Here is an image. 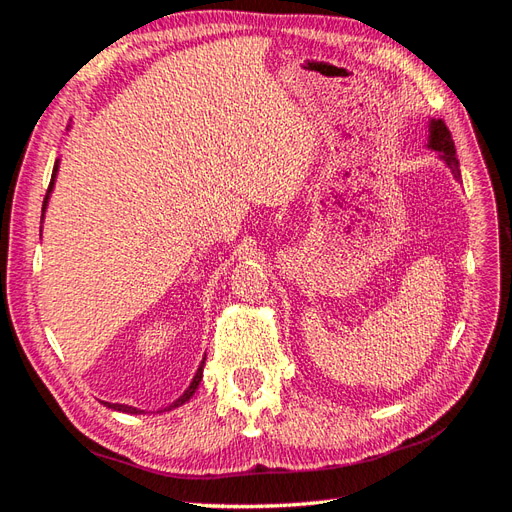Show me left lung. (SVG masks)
Segmentation results:
<instances>
[{"label":"left lung","mask_w":512,"mask_h":512,"mask_svg":"<svg viewBox=\"0 0 512 512\" xmlns=\"http://www.w3.org/2000/svg\"><path fill=\"white\" fill-rule=\"evenodd\" d=\"M427 147L438 151V158L451 168L453 177L459 181L461 179V170H459V160L455 156V143H453V136L448 132L446 123L442 119H431L429 121V141Z\"/></svg>","instance_id":"1"}]
</instances>
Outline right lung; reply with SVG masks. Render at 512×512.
Here are the masks:
<instances>
[{
  "label": "right lung",
  "mask_w": 512,
  "mask_h": 512,
  "mask_svg": "<svg viewBox=\"0 0 512 512\" xmlns=\"http://www.w3.org/2000/svg\"><path fill=\"white\" fill-rule=\"evenodd\" d=\"M57 170H59V162H55V166H53V175H51L49 190H46V196H44V203H42V220H44V211H46V205H49V196H51V192H53V185H55ZM203 367H205V359L200 361V367H198V371H196V376L192 378V382H190L188 389H185V393H183V395H181L177 401H173V404H170L168 408H164V412H166V410H173V408H179V406H183V404H185V401H190V397H192V395L196 393V389H198L200 380H203ZM104 406H106V408H111V410L128 412V414H141V412H143V410H138V408L126 406V404H108V401H104ZM160 412H162V410H160Z\"/></svg>",
  "instance_id": "right-lung-1"
}]
</instances>
